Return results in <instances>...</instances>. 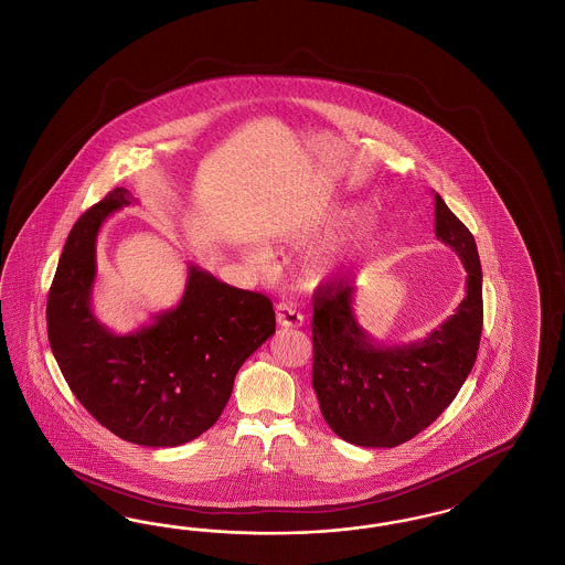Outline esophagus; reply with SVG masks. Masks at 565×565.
Segmentation results:
<instances>
[{"label": "esophagus", "mask_w": 565, "mask_h": 565, "mask_svg": "<svg viewBox=\"0 0 565 565\" xmlns=\"http://www.w3.org/2000/svg\"><path fill=\"white\" fill-rule=\"evenodd\" d=\"M275 319H277V323L281 328H300L302 321H305L302 312L298 311L292 302L275 305Z\"/></svg>", "instance_id": "esophagus-1"}]
</instances>
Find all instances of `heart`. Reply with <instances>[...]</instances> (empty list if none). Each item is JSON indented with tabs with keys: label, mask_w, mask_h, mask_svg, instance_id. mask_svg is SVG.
I'll use <instances>...</instances> for the list:
<instances>
[{
	"label": "heart",
	"mask_w": 565,
	"mask_h": 565,
	"mask_svg": "<svg viewBox=\"0 0 565 565\" xmlns=\"http://www.w3.org/2000/svg\"><path fill=\"white\" fill-rule=\"evenodd\" d=\"M352 216H354L352 209H342V211H338L335 216H333V225H335V227H342V225L351 223ZM377 230H380V218H377V216L365 218L363 230H361V234L356 237L354 246L347 248V250H331V253L315 258V269L319 273H330L333 271V269H338V267H342V265H349L351 260L354 263L359 253L375 237Z\"/></svg>",
	"instance_id": "heart-1"
}]
</instances>
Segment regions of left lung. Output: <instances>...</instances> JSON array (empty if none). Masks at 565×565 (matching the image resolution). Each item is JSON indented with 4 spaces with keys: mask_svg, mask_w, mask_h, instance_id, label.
I'll return each instance as SVG.
<instances>
[{
    "mask_svg": "<svg viewBox=\"0 0 565 565\" xmlns=\"http://www.w3.org/2000/svg\"><path fill=\"white\" fill-rule=\"evenodd\" d=\"M436 237L459 254L466 298L424 340L386 347L354 317L356 288L333 277L312 296V388L323 419L356 447L392 448L447 409L476 363L482 335V267L476 239L434 195Z\"/></svg>",
    "mask_w": 565,
    "mask_h": 565,
    "instance_id": "left-lung-1",
    "label": "left lung"
}]
</instances>
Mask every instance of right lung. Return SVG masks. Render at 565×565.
Masks as SVG:
<instances>
[{"instance_id":"obj_1","label":"right lung","mask_w":565,"mask_h":565,"mask_svg":"<svg viewBox=\"0 0 565 565\" xmlns=\"http://www.w3.org/2000/svg\"><path fill=\"white\" fill-rule=\"evenodd\" d=\"M134 200L115 188L71 230L47 294V335L66 384L104 428L141 447H179L221 417L235 373L275 333V311L265 294L192 265L175 309L127 335L102 326L92 312L96 239Z\"/></svg>"}]
</instances>
